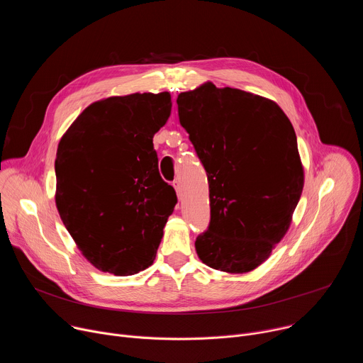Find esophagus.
Instances as JSON below:
<instances>
[{"label": "esophagus", "instance_id": "obj_1", "mask_svg": "<svg viewBox=\"0 0 363 363\" xmlns=\"http://www.w3.org/2000/svg\"><path fill=\"white\" fill-rule=\"evenodd\" d=\"M174 188H175V191H177L178 198H179V199H182V188H181L179 181H174Z\"/></svg>", "mask_w": 363, "mask_h": 363}]
</instances>
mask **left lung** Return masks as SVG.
I'll list each match as a JSON object with an SVG mask.
<instances>
[{
    "instance_id": "left-lung-1",
    "label": "left lung",
    "mask_w": 363,
    "mask_h": 363,
    "mask_svg": "<svg viewBox=\"0 0 363 363\" xmlns=\"http://www.w3.org/2000/svg\"><path fill=\"white\" fill-rule=\"evenodd\" d=\"M177 103L210 186L211 223L196 237V254L214 270L248 273L289 231L303 191L293 125L276 101L211 82Z\"/></svg>"
}]
</instances>
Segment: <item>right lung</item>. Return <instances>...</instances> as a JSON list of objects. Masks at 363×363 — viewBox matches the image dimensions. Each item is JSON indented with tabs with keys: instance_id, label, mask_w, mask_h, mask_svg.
Returning a JSON list of instances; mask_svg holds the SVG:
<instances>
[{
	"instance_id": "1",
	"label": "right lung",
	"mask_w": 363,
	"mask_h": 363,
	"mask_svg": "<svg viewBox=\"0 0 363 363\" xmlns=\"http://www.w3.org/2000/svg\"><path fill=\"white\" fill-rule=\"evenodd\" d=\"M171 109L169 91L111 96L89 105L59 142L57 211L100 272L132 276L157 257L177 194L160 175L153 135Z\"/></svg>"
}]
</instances>
